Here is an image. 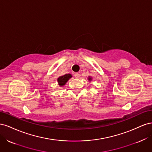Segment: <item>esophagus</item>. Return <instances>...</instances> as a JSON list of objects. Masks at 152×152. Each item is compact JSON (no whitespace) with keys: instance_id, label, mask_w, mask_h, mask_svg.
<instances>
[{"instance_id":"obj_1","label":"esophagus","mask_w":152,"mask_h":152,"mask_svg":"<svg viewBox=\"0 0 152 152\" xmlns=\"http://www.w3.org/2000/svg\"><path fill=\"white\" fill-rule=\"evenodd\" d=\"M74 76H75V77L76 78V79H79V78L80 77V74L79 73H75V74H74Z\"/></svg>"}]
</instances>
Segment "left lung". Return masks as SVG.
I'll return each mask as SVG.
<instances>
[{"label": "left lung", "instance_id": "obj_1", "mask_svg": "<svg viewBox=\"0 0 152 152\" xmlns=\"http://www.w3.org/2000/svg\"><path fill=\"white\" fill-rule=\"evenodd\" d=\"M88 80H89V81H91V80H92V78H91V77H90V76H89V77H88Z\"/></svg>", "mask_w": 152, "mask_h": 152}]
</instances>
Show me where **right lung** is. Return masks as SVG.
I'll list each match as a JSON object with an SVG mask.
<instances>
[{"label": "right lung", "mask_w": 152, "mask_h": 152, "mask_svg": "<svg viewBox=\"0 0 152 152\" xmlns=\"http://www.w3.org/2000/svg\"><path fill=\"white\" fill-rule=\"evenodd\" d=\"M72 77V75L70 74V73H68V74H65L63 76H60L58 79V85L60 87L64 86L67 82V81L70 79Z\"/></svg>", "instance_id": "1"}]
</instances>
